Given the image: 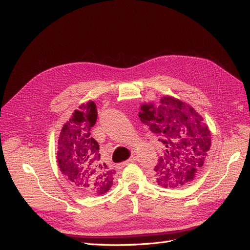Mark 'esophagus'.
<instances>
[{
  "mask_svg": "<svg viewBox=\"0 0 250 250\" xmlns=\"http://www.w3.org/2000/svg\"><path fill=\"white\" fill-rule=\"evenodd\" d=\"M135 161H137V157H135L134 155L133 156H131L129 160H127V161H125V162H123V166H127L128 164H130V163H134Z\"/></svg>",
  "mask_w": 250,
  "mask_h": 250,
  "instance_id": "1",
  "label": "esophagus"
}]
</instances>
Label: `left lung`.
Masks as SVG:
<instances>
[{
  "label": "left lung",
  "mask_w": 250,
  "mask_h": 250,
  "mask_svg": "<svg viewBox=\"0 0 250 250\" xmlns=\"http://www.w3.org/2000/svg\"><path fill=\"white\" fill-rule=\"evenodd\" d=\"M139 117L165 146L154 168L156 183L170 188L190 184L203 168L211 145L203 118L191 105L171 96L162 97L157 106L142 104Z\"/></svg>",
  "instance_id": "8db88e82"
}]
</instances>
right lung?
<instances>
[{
    "instance_id": "add662e5",
    "label": "right lung",
    "mask_w": 250,
    "mask_h": 250,
    "mask_svg": "<svg viewBox=\"0 0 250 250\" xmlns=\"http://www.w3.org/2000/svg\"><path fill=\"white\" fill-rule=\"evenodd\" d=\"M97 107L83 103L62 126L57 147V164L67 181L86 195L105 194L112 186L116 171L101 160L99 144L90 129L96 124Z\"/></svg>"
}]
</instances>
